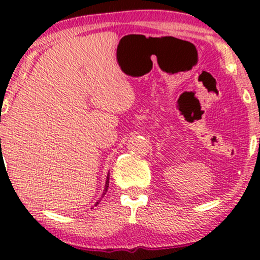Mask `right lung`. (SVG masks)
Listing matches in <instances>:
<instances>
[{
  "label": "right lung",
  "instance_id": "obj_1",
  "mask_svg": "<svg viewBox=\"0 0 260 260\" xmlns=\"http://www.w3.org/2000/svg\"><path fill=\"white\" fill-rule=\"evenodd\" d=\"M1 140V139H0ZM109 175H107V180H106V184H105V190H104V194H103V197L104 196H105V193L107 192V188H109ZM96 204H99V202H96ZM96 204H95V205H96Z\"/></svg>",
  "mask_w": 260,
  "mask_h": 260
}]
</instances>
